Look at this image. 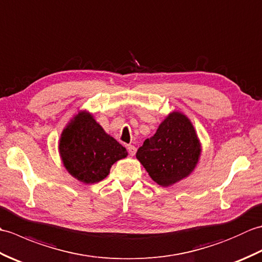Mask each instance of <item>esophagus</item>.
<instances>
[{"label": "esophagus", "instance_id": "34e87169", "mask_svg": "<svg viewBox=\"0 0 262 262\" xmlns=\"http://www.w3.org/2000/svg\"><path fill=\"white\" fill-rule=\"evenodd\" d=\"M127 151L129 153L130 157H133V155H135L136 153V147L134 145H127Z\"/></svg>", "mask_w": 262, "mask_h": 262}]
</instances>
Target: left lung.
<instances>
[{
	"label": "left lung",
	"mask_w": 262,
	"mask_h": 262,
	"mask_svg": "<svg viewBox=\"0 0 262 262\" xmlns=\"http://www.w3.org/2000/svg\"><path fill=\"white\" fill-rule=\"evenodd\" d=\"M199 154L200 144L191 122L185 115L172 113L138 148L136 158L155 182L168 187L190 173Z\"/></svg>",
	"instance_id": "obj_1"
}]
</instances>
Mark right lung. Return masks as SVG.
<instances>
[{
	"instance_id": "1",
	"label": "right lung",
	"mask_w": 262,
	"mask_h": 262,
	"mask_svg": "<svg viewBox=\"0 0 262 262\" xmlns=\"http://www.w3.org/2000/svg\"><path fill=\"white\" fill-rule=\"evenodd\" d=\"M59 153L70 173L84 183L101 181L116 161L127 157L126 148L85 113L77 115L64 129Z\"/></svg>"
}]
</instances>
